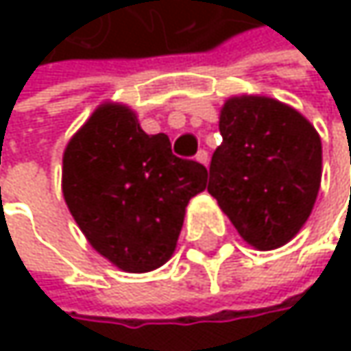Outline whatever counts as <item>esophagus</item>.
Listing matches in <instances>:
<instances>
[{
	"label": "esophagus",
	"mask_w": 351,
	"mask_h": 351,
	"mask_svg": "<svg viewBox=\"0 0 351 351\" xmlns=\"http://www.w3.org/2000/svg\"><path fill=\"white\" fill-rule=\"evenodd\" d=\"M195 158H197V162H201L203 167H209V152H207V150H199Z\"/></svg>",
	"instance_id": "obj_1"
}]
</instances>
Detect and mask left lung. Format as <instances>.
I'll use <instances>...</instances> for the list:
<instances>
[{
  "mask_svg": "<svg viewBox=\"0 0 351 351\" xmlns=\"http://www.w3.org/2000/svg\"><path fill=\"white\" fill-rule=\"evenodd\" d=\"M223 142L207 191L245 244L276 250L309 219L321 186V138L295 107L266 95H234L219 113Z\"/></svg>",
  "mask_w": 351,
  "mask_h": 351,
  "instance_id": "obj_1",
  "label": "left lung"
}]
</instances>
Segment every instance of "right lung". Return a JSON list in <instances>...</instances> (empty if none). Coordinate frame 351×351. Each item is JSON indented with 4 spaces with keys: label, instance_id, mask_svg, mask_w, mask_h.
<instances>
[{
    "label": "right lung",
    "instance_id": "1",
    "mask_svg": "<svg viewBox=\"0 0 351 351\" xmlns=\"http://www.w3.org/2000/svg\"><path fill=\"white\" fill-rule=\"evenodd\" d=\"M207 169L148 136L132 107L106 101L62 154L64 203L87 242L123 272H150L175 254L189 201Z\"/></svg>",
    "mask_w": 351,
    "mask_h": 351
}]
</instances>
